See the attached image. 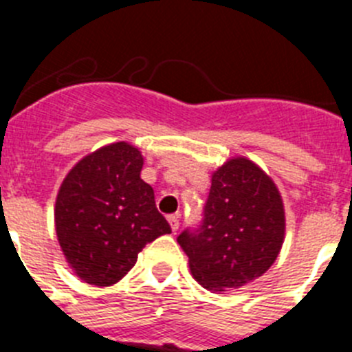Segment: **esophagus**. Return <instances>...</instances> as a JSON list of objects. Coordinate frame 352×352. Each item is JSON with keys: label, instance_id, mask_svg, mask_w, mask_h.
<instances>
[{"label": "esophagus", "instance_id": "34e87169", "mask_svg": "<svg viewBox=\"0 0 352 352\" xmlns=\"http://www.w3.org/2000/svg\"><path fill=\"white\" fill-rule=\"evenodd\" d=\"M167 220H169V226L170 229H173V232H176L179 229V214H169L167 217Z\"/></svg>", "mask_w": 352, "mask_h": 352}]
</instances>
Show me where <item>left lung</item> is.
Listing matches in <instances>:
<instances>
[{
	"mask_svg": "<svg viewBox=\"0 0 352 352\" xmlns=\"http://www.w3.org/2000/svg\"><path fill=\"white\" fill-rule=\"evenodd\" d=\"M285 238V211L275 182L245 157L223 162L211 176L203 226L178 243L204 289L223 292L268 272Z\"/></svg>",
	"mask_w": 352,
	"mask_h": 352,
	"instance_id": "left-lung-1",
	"label": "left lung"
}]
</instances>
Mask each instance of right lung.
<instances>
[{
  "label": "right lung",
  "instance_id": "1",
  "mask_svg": "<svg viewBox=\"0 0 352 352\" xmlns=\"http://www.w3.org/2000/svg\"><path fill=\"white\" fill-rule=\"evenodd\" d=\"M142 164L139 148L113 142L80 158L61 183L56 236L72 272L86 284L120 282L146 243L170 232L153 188L141 179Z\"/></svg>",
  "mask_w": 352,
  "mask_h": 352
}]
</instances>
